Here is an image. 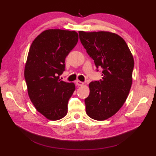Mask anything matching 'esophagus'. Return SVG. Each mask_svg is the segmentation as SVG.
I'll return each instance as SVG.
<instances>
[{
  "label": "esophagus",
  "mask_w": 156,
  "mask_h": 156,
  "mask_svg": "<svg viewBox=\"0 0 156 156\" xmlns=\"http://www.w3.org/2000/svg\"><path fill=\"white\" fill-rule=\"evenodd\" d=\"M76 84L77 86H83L84 85V82H81L80 80H76Z\"/></svg>",
  "instance_id": "obj_1"
}]
</instances>
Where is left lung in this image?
Returning <instances> with one entry per match:
<instances>
[{"label": "left lung", "instance_id": "1", "mask_svg": "<svg viewBox=\"0 0 156 156\" xmlns=\"http://www.w3.org/2000/svg\"><path fill=\"white\" fill-rule=\"evenodd\" d=\"M78 33L97 68L103 69L102 80L89 84L86 112L92 119L104 121L117 113L127 100L133 81L134 59L124 39L115 33Z\"/></svg>", "mask_w": 156, "mask_h": 156}]
</instances>
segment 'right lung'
<instances>
[{
	"mask_svg": "<svg viewBox=\"0 0 156 156\" xmlns=\"http://www.w3.org/2000/svg\"><path fill=\"white\" fill-rule=\"evenodd\" d=\"M74 31L48 29L31 44L25 66L29 98L38 112L49 120L67 115L68 102L76 89L73 82L59 79L65 69V59L77 44Z\"/></svg>",
	"mask_w": 156,
	"mask_h": 156,
	"instance_id": "right-lung-1",
	"label": "right lung"
}]
</instances>
